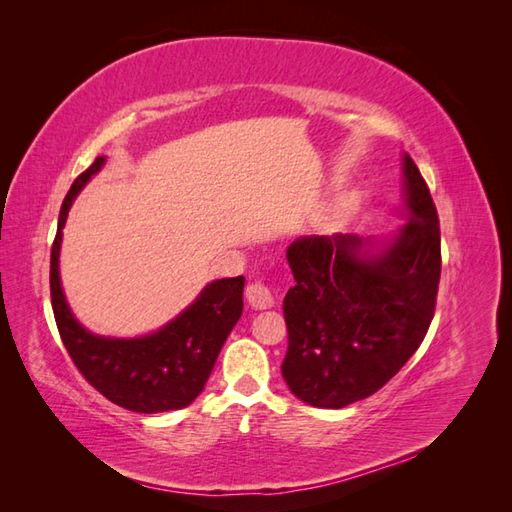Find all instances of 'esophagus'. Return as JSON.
I'll use <instances>...</instances> for the list:
<instances>
[{
    "label": "esophagus",
    "instance_id": "obj_1",
    "mask_svg": "<svg viewBox=\"0 0 512 512\" xmlns=\"http://www.w3.org/2000/svg\"><path fill=\"white\" fill-rule=\"evenodd\" d=\"M246 301L250 308L255 310H266V308H273V292L264 284V281H253V284L246 286Z\"/></svg>",
    "mask_w": 512,
    "mask_h": 512
}]
</instances>
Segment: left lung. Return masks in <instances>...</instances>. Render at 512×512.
Here are the masks:
<instances>
[{
  "label": "left lung",
  "mask_w": 512,
  "mask_h": 512,
  "mask_svg": "<svg viewBox=\"0 0 512 512\" xmlns=\"http://www.w3.org/2000/svg\"><path fill=\"white\" fill-rule=\"evenodd\" d=\"M405 224L389 237L306 235L286 250L281 374L299 400L343 409L376 394L418 350L436 310L440 222L416 162L402 156Z\"/></svg>",
  "instance_id": "1"
}]
</instances>
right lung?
<instances>
[{
    "label": "right lung",
    "mask_w": 512,
    "mask_h": 512,
    "mask_svg": "<svg viewBox=\"0 0 512 512\" xmlns=\"http://www.w3.org/2000/svg\"><path fill=\"white\" fill-rule=\"evenodd\" d=\"M103 165L105 156L96 158L72 182L61 206L57 237L50 253L54 321L74 365L79 367L85 380L114 405L138 413L182 409L200 396L226 336L242 317L244 277L211 281L176 319L145 336L116 339V336H101L83 328L65 299L59 255L70 206Z\"/></svg>",
    "instance_id": "obj_1"
}]
</instances>
